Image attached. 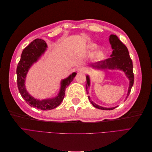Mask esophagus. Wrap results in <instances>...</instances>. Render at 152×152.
Masks as SVG:
<instances>
[{
    "label": "esophagus",
    "instance_id": "esophagus-1",
    "mask_svg": "<svg viewBox=\"0 0 152 152\" xmlns=\"http://www.w3.org/2000/svg\"><path fill=\"white\" fill-rule=\"evenodd\" d=\"M87 70V69L85 67L83 66H80L77 68V72H86Z\"/></svg>",
    "mask_w": 152,
    "mask_h": 152
}]
</instances>
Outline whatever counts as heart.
Returning <instances> with one entry per match:
<instances>
[{
	"label": "heart",
	"mask_w": 152,
	"mask_h": 152,
	"mask_svg": "<svg viewBox=\"0 0 152 152\" xmlns=\"http://www.w3.org/2000/svg\"><path fill=\"white\" fill-rule=\"evenodd\" d=\"M98 48V45L97 44H94V43H90L88 45H87V50L88 53L91 54L93 51L95 49H96V48ZM106 57V54L104 53V51L103 50H97L94 54V58L96 59V60H98V61H101V60H103Z\"/></svg>",
	"instance_id": "b5f03b06"
}]
</instances>
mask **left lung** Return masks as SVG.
Segmentation results:
<instances>
[{"label": "left lung", "instance_id": "1", "mask_svg": "<svg viewBox=\"0 0 152 152\" xmlns=\"http://www.w3.org/2000/svg\"><path fill=\"white\" fill-rule=\"evenodd\" d=\"M109 42L112 45L113 49L112 54L110 55V58L103 61H100L97 63L91 65V66L99 70H121L122 71L127 79L129 80L128 91L126 96V99L131 93L132 87L134 84V73H133L132 61L129 56L128 49L121 41L119 40L118 37L115 35L112 34L109 36ZM91 85V80L89 75H86V88L87 93H89V87ZM88 99L91 103L96 108L104 110H112L117 107H114L112 108H106L96 104L91 100L90 96H88Z\"/></svg>", "mask_w": 152, "mask_h": 152}]
</instances>
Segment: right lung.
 <instances>
[{
    "instance_id": "right-lung-1",
    "label": "right lung",
    "mask_w": 152,
    "mask_h": 152,
    "mask_svg": "<svg viewBox=\"0 0 152 152\" xmlns=\"http://www.w3.org/2000/svg\"><path fill=\"white\" fill-rule=\"evenodd\" d=\"M47 48L48 45L42 39H37L32 41L23 50L21 59L18 64L16 69L18 88L21 97L31 107L41 110H52L60 104L65 97L67 86L71 83L77 75V73L73 72L66 79L61 80L59 93L54 98L40 100L31 96L25 87L26 75L31 66L37 62L41 56L44 54Z\"/></svg>"
}]
</instances>
